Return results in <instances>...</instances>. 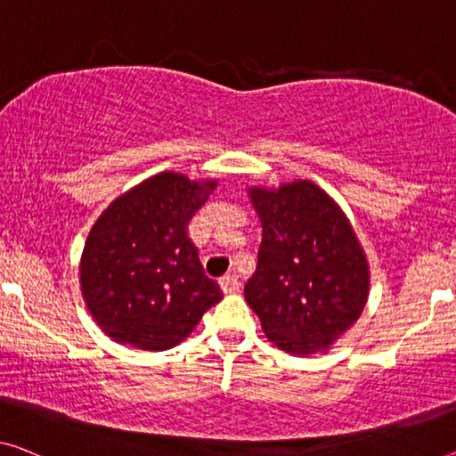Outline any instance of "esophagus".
<instances>
[{"label": "esophagus", "mask_w": 456, "mask_h": 456, "mask_svg": "<svg viewBox=\"0 0 456 456\" xmlns=\"http://www.w3.org/2000/svg\"><path fill=\"white\" fill-rule=\"evenodd\" d=\"M221 289H223V293L225 295H231V293H237V290H240V278H237L235 274H225L221 278Z\"/></svg>", "instance_id": "1"}]
</instances>
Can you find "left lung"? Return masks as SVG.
Listing matches in <instances>:
<instances>
[{
    "mask_svg": "<svg viewBox=\"0 0 456 456\" xmlns=\"http://www.w3.org/2000/svg\"><path fill=\"white\" fill-rule=\"evenodd\" d=\"M249 196L262 219V243L246 301L281 350L301 356L328 350L369 297V264L354 231L314 182L249 188Z\"/></svg>",
    "mask_w": 456,
    "mask_h": 456,
    "instance_id": "8db88e82",
    "label": "left lung"
}]
</instances>
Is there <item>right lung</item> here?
Returning a JSON list of instances; mask_svg holds the SVG:
<instances>
[{"mask_svg":"<svg viewBox=\"0 0 456 456\" xmlns=\"http://www.w3.org/2000/svg\"><path fill=\"white\" fill-rule=\"evenodd\" d=\"M216 182L163 172L102 213L81 256V293L106 336L141 350L188 338L223 298L205 274L188 223Z\"/></svg>","mask_w":456,"mask_h":456,"instance_id":"obj_1","label":"right lung"}]
</instances>
